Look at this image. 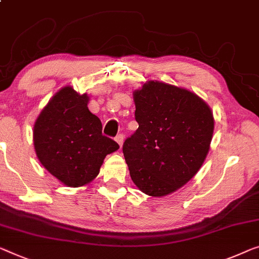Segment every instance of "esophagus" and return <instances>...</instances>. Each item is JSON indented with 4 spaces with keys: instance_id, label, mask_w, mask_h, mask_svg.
Here are the masks:
<instances>
[{
    "instance_id": "1",
    "label": "esophagus",
    "mask_w": 259,
    "mask_h": 259,
    "mask_svg": "<svg viewBox=\"0 0 259 259\" xmlns=\"http://www.w3.org/2000/svg\"><path fill=\"white\" fill-rule=\"evenodd\" d=\"M115 141H116V142L118 143L119 148H122V145H123V142H124V136H123L122 134H119V135H117L116 138H115Z\"/></svg>"
}]
</instances>
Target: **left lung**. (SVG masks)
Instances as JSON below:
<instances>
[{
	"label": "left lung",
	"instance_id": "obj_1",
	"mask_svg": "<svg viewBox=\"0 0 259 259\" xmlns=\"http://www.w3.org/2000/svg\"><path fill=\"white\" fill-rule=\"evenodd\" d=\"M138 129L123 144L130 177L146 195L186 185L206 159L214 133L210 107L188 90L149 80L134 92Z\"/></svg>",
	"mask_w": 259,
	"mask_h": 259
}]
</instances>
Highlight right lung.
<instances>
[{"label":"right lung","mask_w":259,"mask_h":259,"mask_svg":"<svg viewBox=\"0 0 259 259\" xmlns=\"http://www.w3.org/2000/svg\"><path fill=\"white\" fill-rule=\"evenodd\" d=\"M90 96L65 86L34 122L33 145L40 164L68 187H81L98 177L107 154L119 149L102 135V123L88 109Z\"/></svg>","instance_id":"obj_1"}]
</instances>
